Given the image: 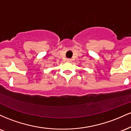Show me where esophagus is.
I'll return each instance as SVG.
<instances>
[{"instance_id": "1", "label": "esophagus", "mask_w": 131, "mask_h": 131, "mask_svg": "<svg viewBox=\"0 0 131 131\" xmlns=\"http://www.w3.org/2000/svg\"><path fill=\"white\" fill-rule=\"evenodd\" d=\"M67 61L68 62H71V59H70V58H67Z\"/></svg>"}]
</instances>
